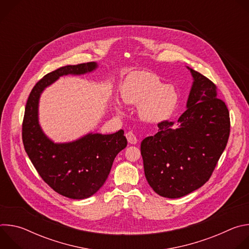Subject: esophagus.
I'll list each match as a JSON object with an SVG mask.
<instances>
[{"label":"esophagus","mask_w":249,"mask_h":249,"mask_svg":"<svg viewBox=\"0 0 249 249\" xmlns=\"http://www.w3.org/2000/svg\"><path fill=\"white\" fill-rule=\"evenodd\" d=\"M126 138H127V140H128V142H129L130 144H136L137 141H138L136 135L133 132H131V131L126 134Z\"/></svg>","instance_id":"34e87169"}]
</instances>
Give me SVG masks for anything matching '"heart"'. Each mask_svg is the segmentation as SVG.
I'll list each match as a JSON object with an SVG mask.
<instances>
[{
  "label": "heart",
  "mask_w": 249,
  "mask_h": 249,
  "mask_svg": "<svg viewBox=\"0 0 249 249\" xmlns=\"http://www.w3.org/2000/svg\"><path fill=\"white\" fill-rule=\"evenodd\" d=\"M121 96L125 103L139 104L140 117L154 124L168 119L178 102L174 87L162 85L158 76L147 71L131 74L122 87ZM117 109H122L121 104H118Z\"/></svg>",
  "instance_id": "b5f03b06"
}]
</instances>
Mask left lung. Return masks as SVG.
I'll return each instance as SVG.
<instances>
[{
  "label": "left lung",
  "instance_id": "1",
  "mask_svg": "<svg viewBox=\"0 0 249 249\" xmlns=\"http://www.w3.org/2000/svg\"><path fill=\"white\" fill-rule=\"evenodd\" d=\"M187 69L193 84L178 127L162 121L159 132L141 143L148 183L156 193L171 199L185 196L209 180L231 130L229 109L218 97L215 84Z\"/></svg>",
  "mask_w": 249,
  "mask_h": 249
}]
</instances>
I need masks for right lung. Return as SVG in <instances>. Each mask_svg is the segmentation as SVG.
I'll list each match as a JSON object with an SVG mask.
<instances>
[{"label": "right lung", "mask_w": 249, "mask_h": 249, "mask_svg": "<svg viewBox=\"0 0 249 249\" xmlns=\"http://www.w3.org/2000/svg\"><path fill=\"white\" fill-rule=\"evenodd\" d=\"M97 68L89 62L61 67L44 76L28 96L22 122L24 150L41 178L57 193L71 199H86L107 179L115 157L127 146L124 131L102 135L89 133L69 143H54L38 121L42 91L67 75H84Z\"/></svg>", "instance_id": "right-lung-1"}]
</instances>
